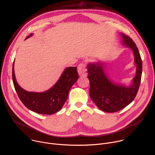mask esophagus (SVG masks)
<instances>
[{"instance_id": "esophagus-1", "label": "esophagus", "mask_w": 155, "mask_h": 155, "mask_svg": "<svg viewBox=\"0 0 155 155\" xmlns=\"http://www.w3.org/2000/svg\"><path fill=\"white\" fill-rule=\"evenodd\" d=\"M78 72L80 75L86 76V65L84 63H80L78 66Z\"/></svg>"}]
</instances>
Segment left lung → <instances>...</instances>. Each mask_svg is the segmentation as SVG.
<instances>
[{"mask_svg":"<svg viewBox=\"0 0 155 155\" xmlns=\"http://www.w3.org/2000/svg\"><path fill=\"white\" fill-rule=\"evenodd\" d=\"M123 45L130 48L134 56L136 75L130 86L113 83L104 72V64L100 62L87 65V78L90 80V95L97 107L105 112H116L124 108L135 99L140 84L142 62L134 41L129 36L121 34Z\"/></svg>","mask_w":155,"mask_h":155,"instance_id":"obj_1","label":"left lung"}]
</instances>
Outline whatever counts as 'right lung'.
<instances>
[{"mask_svg": "<svg viewBox=\"0 0 155 155\" xmlns=\"http://www.w3.org/2000/svg\"><path fill=\"white\" fill-rule=\"evenodd\" d=\"M30 34L26 38L31 37ZM79 78L77 67L66 68L56 83L50 90L42 93L28 92L23 89L17 83L12 69V79L15 89L23 104L31 111L39 114H54L62 108L67 100L69 91Z\"/></svg>", "mask_w": 155, "mask_h": 155, "instance_id": "obj_1", "label": "right lung"}]
</instances>
